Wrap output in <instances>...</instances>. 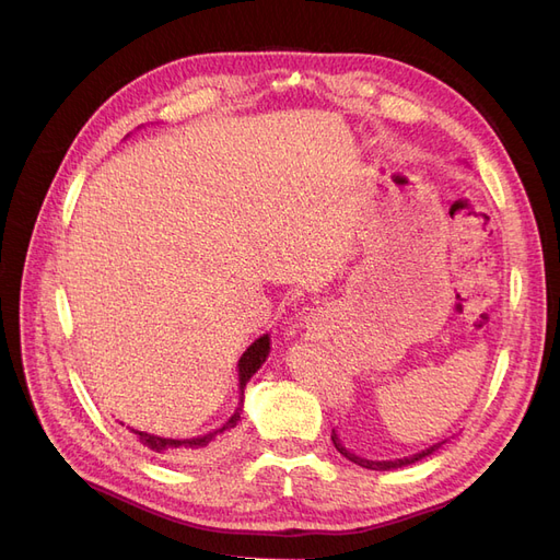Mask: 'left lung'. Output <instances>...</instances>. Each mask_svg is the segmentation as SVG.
I'll list each match as a JSON object with an SVG mask.
<instances>
[{
	"label": "left lung",
	"instance_id": "8db88e82",
	"mask_svg": "<svg viewBox=\"0 0 560 560\" xmlns=\"http://www.w3.org/2000/svg\"><path fill=\"white\" fill-rule=\"evenodd\" d=\"M331 442H334V446H336V451L341 453L343 457H348L350 463H354V465H360V467H364V469H376V471H387V469H399V467H406V465H413V463H418V460H422V457H428V455H432L434 451H439L442 448L448 439H444V442H439V444H432L430 448H425V451H420V453H413V455H409V457H395V460H366V457H360V455H354V453H350L346 446H343V442H341V436L336 434V430L331 432Z\"/></svg>",
	"mask_w": 560,
	"mask_h": 560
}]
</instances>
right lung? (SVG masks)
Wrapping results in <instances>:
<instances>
[{
	"mask_svg": "<svg viewBox=\"0 0 560 560\" xmlns=\"http://www.w3.org/2000/svg\"><path fill=\"white\" fill-rule=\"evenodd\" d=\"M270 352V336L264 334L254 341L245 352L243 358L238 360V389H241V399L238 406H235L233 416L224 422L222 428H217L208 434H198V436H189V439H173V436H159V434H149V432H140L132 430L130 432L140 439V444H144L149 451H154L163 457H171V460H198V457L208 455L210 451L219 448L222 444H226V439L231 436L233 428L238 425L241 420V411H243V399H245V385L249 383V378L257 374L261 369V364L266 362Z\"/></svg>",
	"mask_w": 560,
	"mask_h": 560,
	"instance_id": "add662e5",
	"label": "right lung"
}]
</instances>
